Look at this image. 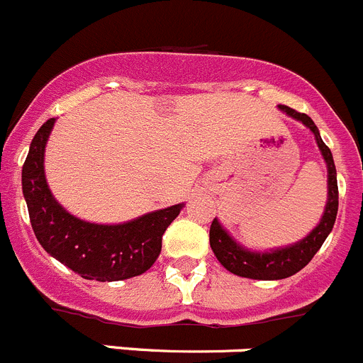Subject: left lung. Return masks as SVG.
<instances>
[{
  "mask_svg": "<svg viewBox=\"0 0 363 363\" xmlns=\"http://www.w3.org/2000/svg\"><path fill=\"white\" fill-rule=\"evenodd\" d=\"M279 108L284 113L300 121L301 124H305L314 133L315 142H318L319 150L323 154V160H325L326 168H328V200H326V207L321 221L315 225V228L307 238L294 242V245L286 246V248L269 250V252H253V250L241 246L239 242L234 241V238H230V234L214 218L209 230L211 248H213L214 255H216V259L220 260L225 269H228L230 273H234L238 277H245V279L282 280L287 279V277H293L294 273L303 269L311 262L312 257L318 253V250L321 248L330 232H332L337 218V209H339L337 170L335 163H333L332 150L321 140L319 129L315 128V124L312 122V118L308 115L300 113V111L293 110L289 106H284V104H280Z\"/></svg>",
  "mask_w": 363,
  "mask_h": 363,
  "instance_id": "obj_1",
  "label": "left lung"
}]
</instances>
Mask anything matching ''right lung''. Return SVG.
Instances as JSON below:
<instances>
[{
    "label": "right lung",
    "instance_id": "add662e5",
    "mask_svg": "<svg viewBox=\"0 0 363 363\" xmlns=\"http://www.w3.org/2000/svg\"><path fill=\"white\" fill-rule=\"evenodd\" d=\"M56 118L33 136L23 164V193L31 227L42 248L86 280L117 282L145 273L161 253V239L184 203L147 213L117 225H99L67 213L44 174L45 143Z\"/></svg>",
    "mask_w": 363,
    "mask_h": 363
}]
</instances>
